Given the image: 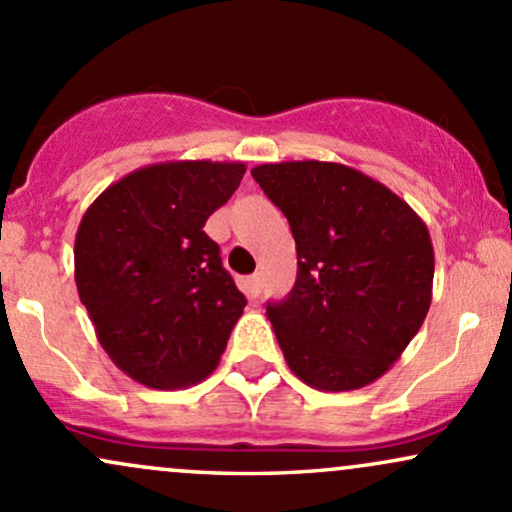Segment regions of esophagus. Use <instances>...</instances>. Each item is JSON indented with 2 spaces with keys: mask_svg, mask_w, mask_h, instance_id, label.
<instances>
[{
  "mask_svg": "<svg viewBox=\"0 0 512 512\" xmlns=\"http://www.w3.org/2000/svg\"><path fill=\"white\" fill-rule=\"evenodd\" d=\"M260 291H262V276L260 274H252L250 279H248V293L252 298H257L260 296Z\"/></svg>",
  "mask_w": 512,
  "mask_h": 512,
  "instance_id": "esophagus-1",
  "label": "esophagus"
}]
</instances>
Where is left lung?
<instances>
[{
    "mask_svg": "<svg viewBox=\"0 0 512 512\" xmlns=\"http://www.w3.org/2000/svg\"><path fill=\"white\" fill-rule=\"evenodd\" d=\"M250 173L296 240V284L267 303L286 363L322 392L375 383L431 308L426 223L383 182L342 163H264Z\"/></svg>",
    "mask_w": 512,
    "mask_h": 512,
    "instance_id": "1",
    "label": "left lung"
}]
</instances>
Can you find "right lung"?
Segmentation results:
<instances>
[{"label":"right lung","instance_id":"obj_1","mask_svg":"<svg viewBox=\"0 0 512 512\" xmlns=\"http://www.w3.org/2000/svg\"><path fill=\"white\" fill-rule=\"evenodd\" d=\"M243 175L245 163H154L86 209L74 240L76 289L105 354L137 383L180 390L219 366L248 301L204 223Z\"/></svg>","mask_w":512,"mask_h":512}]
</instances>
